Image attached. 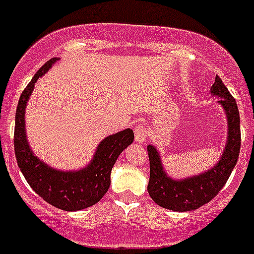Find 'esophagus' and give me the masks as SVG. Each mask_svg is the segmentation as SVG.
Returning a JSON list of instances; mask_svg holds the SVG:
<instances>
[{
  "label": "esophagus",
  "mask_w": 254,
  "mask_h": 254,
  "mask_svg": "<svg viewBox=\"0 0 254 254\" xmlns=\"http://www.w3.org/2000/svg\"><path fill=\"white\" fill-rule=\"evenodd\" d=\"M147 137V129L142 125H137L134 128V140L137 142H143Z\"/></svg>",
  "instance_id": "1"
}]
</instances>
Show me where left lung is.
I'll return each instance as SVG.
<instances>
[{
    "label": "left lung",
    "instance_id": "obj_1",
    "mask_svg": "<svg viewBox=\"0 0 254 254\" xmlns=\"http://www.w3.org/2000/svg\"><path fill=\"white\" fill-rule=\"evenodd\" d=\"M211 95L220 98L228 120V137L220 160L211 169L185 179H174L168 176L161 163L159 151L154 145L147 146L150 160L149 194L155 203L177 212L197 210L210 202L225 186L239 158L241 150V120L235 99L229 93L221 78L216 75L211 86Z\"/></svg>",
    "mask_w": 254,
    "mask_h": 254
}]
</instances>
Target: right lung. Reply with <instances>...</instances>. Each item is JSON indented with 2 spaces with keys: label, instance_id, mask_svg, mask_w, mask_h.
Instances as JSON below:
<instances>
[{
  "label": "right lung",
  "instance_id": "right-lung-1",
  "mask_svg": "<svg viewBox=\"0 0 254 254\" xmlns=\"http://www.w3.org/2000/svg\"><path fill=\"white\" fill-rule=\"evenodd\" d=\"M58 60L52 58L40 67L20 95L15 114L13 145L17 165L35 193L61 210L78 211L95 205L107 193L112 168L121 152L133 142L134 136L131 128L109 134L100 141L90 163L78 170H58L35 156L26 137V104L38 78L46 75Z\"/></svg>",
  "mask_w": 254,
  "mask_h": 254
}]
</instances>
